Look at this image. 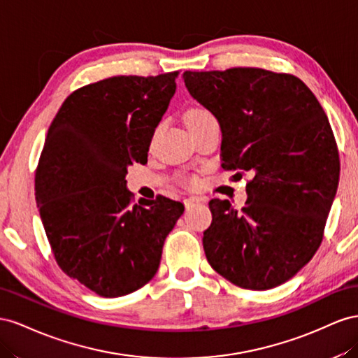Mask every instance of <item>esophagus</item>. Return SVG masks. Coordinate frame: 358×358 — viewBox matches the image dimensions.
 <instances>
[{
    "mask_svg": "<svg viewBox=\"0 0 358 358\" xmlns=\"http://www.w3.org/2000/svg\"><path fill=\"white\" fill-rule=\"evenodd\" d=\"M202 199L201 198H187L185 199V206L186 208H192L193 206H196V203H199Z\"/></svg>",
    "mask_w": 358,
    "mask_h": 358,
    "instance_id": "1",
    "label": "esophagus"
}]
</instances>
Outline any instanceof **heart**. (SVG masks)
<instances>
[{"mask_svg": "<svg viewBox=\"0 0 358 358\" xmlns=\"http://www.w3.org/2000/svg\"><path fill=\"white\" fill-rule=\"evenodd\" d=\"M210 117H213V115L210 114V112H208L207 109L193 108V109H190V110L187 112L186 122H187V126H189V124H195V122H199V121L206 120V118H210Z\"/></svg>", "mask_w": 358, "mask_h": 358, "instance_id": "b5f03b06", "label": "heart"}]
</instances>
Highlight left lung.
<instances>
[{"mask_svg":"<svg viewBox=\"0 0 358 358\" xmlns=\"http://www.w3.org/2000/svg\"><path fill=\"white\" fill-rule=\"evenodd\" d=\"M182 79L219 121L222 168L253 176L241 210L210 201L206 257L240 288L279 287L318 250L338 190L339 151L329 118L294 75L234 67L185 71Z\"/></svg>","mask_w":358,"mask_h":358,"instance_id":"8db88e82","label":"left lung"}]
</instances>
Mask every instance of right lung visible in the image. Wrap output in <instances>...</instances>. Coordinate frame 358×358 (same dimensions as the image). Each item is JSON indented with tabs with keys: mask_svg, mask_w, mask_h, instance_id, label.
Here are the masks:
<instances>
[{
	"mask_svg": "<svg viewBox=\"0 0 358 358\" xmlns=\"http://www.w3.org/2000/svg\"><path fill=\"white\" fill-rule=\"evenodd\" d=\"M178 71L114 76L73 91L50 122L36 169V201L59 268L114 299L157 273L168 234L185 211L165 196L131 206L127 166L150 142L176 94Z\"/></svg>",
	"mask_w": 358,
	"mask_h": 358,
	"instance_id": "add662e5",
	"label": "right lung"
}]
</instances>
